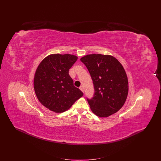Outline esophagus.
<instances>
[{"label":"esophagus","mask_w":161,"mask_h":161,"mask_svg":"<svg viewBox=\"0 0 161 161\" xmlns=\"http://www.w3.org/2000/svg\"><path fill=\"white\" fill-rule=\"evenodd\" d=\"M80 89L82 91V92H84V89H83V87L81 86H80Z\"/></svg>","instance_id":"34e87169"}]
</instances>
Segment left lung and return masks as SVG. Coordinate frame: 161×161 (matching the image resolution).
Returning a JSON list of instances; mask_svg holds the SVG:
<instances>
[{"instance_id":"obj_1","label":"left lung","mask_w":161,"mask_h":161,"mask_svg":"<svg viewBox=\"0 0 161 161\" xmlns=\"http://www.w3.org/2000/svg\"><path fill=\"white\" fill-rule=\"evenodd\" d=\"M92 78L95 93L87 98L92 112L107 117L117 112L127 99L128 79L122 64L115 57L102 54L87 55L80 59Z\"/></svg>"}]
</instances>
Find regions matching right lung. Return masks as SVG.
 Masks as SVG:
<instances>
[{
    "label": "right lung",
    "mask_w": 161,
    "mask_h": 161,
    "mask_svg": "<svg viewBox=\"0 0 161 161\" xmlns=\"http://www.w3.org/2000/svg\"><path fill=\"white\" fill-rule=\"evenodd\" d=\"M77 58L70 54H52L43 59L36 70L34 80L36 96L51 111L65 112L83 95L69 75Z\"/></svg>",
    "instance_id": "obj_1"
}]
</instances>
